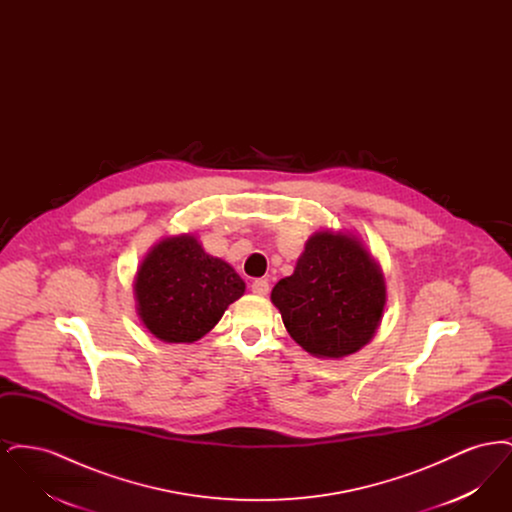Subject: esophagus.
<instances>
[{
    "instance_id": "34e87169",
    "label": "esophagus",
    "mask_w": 512,
    "mask_h": 512,
    "mask_svg": "<svg viewBox=\"0 0 512 512\" xmlns=\"http://www.w3.org/2000/svg\"><path fill=\"white\" fill-rule=\"evenodd\" d=\"M268 290H270V286H268V280H265V278H259L251 284V292L255 295H267Z\"/></svg>"
}]
</instances>
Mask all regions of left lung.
Instances as JSON below:
<instances>
[{"mask_svg":"<svg viewBox=\"0 0 512 512\" xmlns=\"http://www.w3.org/2000/svg\"><path fill=\"white\" fill-rule=\"evenodd\" d=\"M286 330L307 353L341 359L372 340L384 315L386 282L355 236L320 230L292 276L270 293Z\"/></svg>","mask_w":512,"mask_h":512,"instance_id":"obj_1","label":"left lung"}]
</instances>
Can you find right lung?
<instances>
[{
	"label": "right lung",
	"mask_w": 512,
	"mask_h": 512,
	"mask_svg": "<svg viewBox=\"0 0 512 512\" xmlns=\"http://www.w3.org/2000/svg\"><path fill=\"white\" fill-rule=\"evenodd\" d=\"M245 282L190 234L165 238L138 268L136 309L147 330L167 343H194L215 328Z\"/></svg>",
	"instance_id": "1"
}]
</instances>
